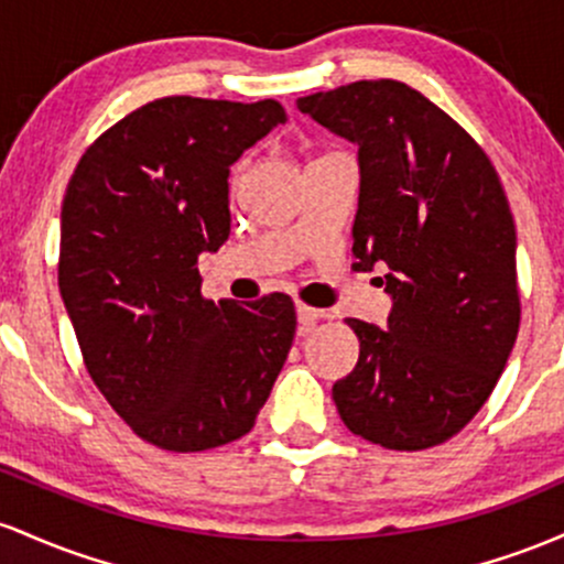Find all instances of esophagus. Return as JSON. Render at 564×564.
<instances>
[{
    "label": "esophagus",
    "mask_w": 564,
    "mask_h": 564,
    "mask_svg": "<svg viewBox=\"0 0 564 564\" xmlns=\"http://www.w3.org/2000/svg\"><path fill=\"white\" fill-rule=\"evenodd\" d=\"M295 314H299L301 330H308V327H312L316 319H322V316H325V312H322V308L306 306V303H301V301L295 303Z\"/></svg>",
    "instance_id": "1"
}]
</instances>
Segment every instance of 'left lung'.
<instances>
[{
  "label": "left lung",
  "mask_w": 564,
  "mask_h": 564,
  "mask_svg": "<svg viewBox=\"0 0 564 564\" xmlns=\"http://www.w3.org/2000/svg\"><path fill=\"white\" fill-rule=\"evenodd\" d=\"M359 145L357 269L383 265V327L346 319L359 362L333 386L340 421L389 451H426L469 423L520 330L517 231L479 143L419 90L362 79L299 98Z\"/></svg>",
  "instance_id": "left-lung-1"
}]
</instances>
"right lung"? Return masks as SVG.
I'll use <instances>...</instances> for the list:
<instances>
[{
	"label": "right lung",
	"mask_w": 564,
	"mask_h": 564,
	"mask_svg": "<svg viewBox=\"0 0 564 564\" xmlns=\"http://www.w3.org/2000/svg\"><path fill=\"white\" fill-rule=\"evenodd\" d=\"M288 113L276 100H151L95 141L61 210L58 288L106 402L141 440L199 453L239 440L295 335L290 295L202 299L229 239V167Z\"/></svg>",
	"instance_id": "obj_1"
}]
</instances>
